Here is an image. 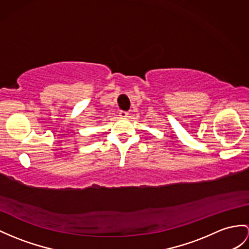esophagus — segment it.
<instances>
[{
    "mask_svg": "<svg viewBox=\"0 0 249 249\" xmlns=\"http://www.w3.org/2000/svg\"><path fill=\"white\" fill-rule=\"evenodd\" d=\"M128 115H129V113L125 112V111H120V112H119V116H120L121 118L128 117Z\"/></svg>",
    "mask_w": 249,
    "mask_h": 249,
    "instance_id": "obj_1",
    "label": "esophagus"
}]
</instances>
